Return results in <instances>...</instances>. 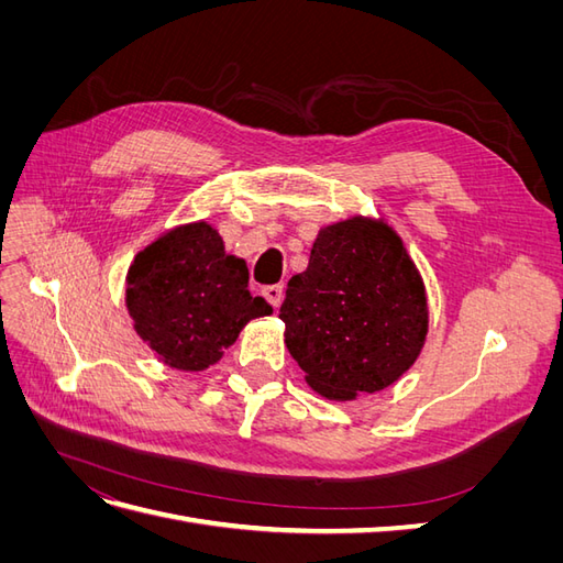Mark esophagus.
<instances>
[{
    "mask_svg": "<svg viewBox=\"0 0 563 563\" xmlns=\"http://www.w3.org/2000/svg\"><path fill=\"white\" fill-rule=\"evenodd\" d=\"M263 296L267 298V302L272 305V308H279L282 305V300H284V286L282 284H275V286H267L265 291H263Z\"/></svg>",
    "mask_w": 563,
    "mask_h": 563,
    "instance_id": "34e87169",
    "label": "esophagus"
}]
</instances>
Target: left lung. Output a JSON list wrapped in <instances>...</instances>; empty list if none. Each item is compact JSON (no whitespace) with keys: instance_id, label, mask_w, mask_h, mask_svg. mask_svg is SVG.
I'll return each instance as SVG.
<instances>
[{"instance_id":"left-lung-1","label":"left lung","mask_w":563,"mask_h":563,"mask_svg":"<svg viewBox=\"0 0 563 563\" xmlns=\"http://www.w3.org/2000/svg\"><path fill=\"white\" fill-rule=\"evenodd\" d=\"M279 319L305 383L331 401L395 385L430 331L428 291L399 232L362 213L319 228Z\"/></svg>"}]
</instances>
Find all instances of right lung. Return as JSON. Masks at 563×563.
<instances>
[{
	"instance_id": "1",
	"label": "right lung",
	"mask_w": 563,
	"mask_h": 563,
	"mask_svg": "<svg viewBox=\"0 0 563 563\" xmlns=\"http://www.w3.org/2000/svg\"><path fill=\"white\" fill-rule=\"evenodd\" d=\"M126 310L143 343L166 366L207 371L251 319L272 314L249 291V267L209 220H192L155 236L126 272Z\"/></svg>"
}]
</instances>
